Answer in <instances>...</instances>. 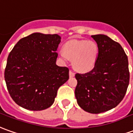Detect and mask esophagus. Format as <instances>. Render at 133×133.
Instances as JSON below:
<instances>
[{
  "mask_svg": "<svg viewBox=\"0 0 133 133\" xmlns=\"http://www.w3.org/2000/svg\"><path fill=\"white\" fill-rule=\"evenodd\" d=\"M69 76H70V77H74V76H75V73H74L73 70H70V72H69Z\"/></svg>",
  "mask_w": 133,
  "mask_h": 133,
  "instance_id": "34e87169",
  "label": "esophagus"
}]
</instances>
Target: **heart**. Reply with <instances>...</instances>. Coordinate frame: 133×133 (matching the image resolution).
Returning a JSON list of instances; mask_svg holds the SVG:
<instances>
[{"instance_id":"1","label":"heart","mask_w":133,"mask_h":133,"mask_svg":"<svg viewBox=\"0 0 133 133\" xmlns=\"http://www.w3.org/2000/svg\"><path fill=\"white\" fill-rule=\"evenodd\" d=\"M98 55V46L94 41L87 40L69 41L63 46V51L59 52L63 59H73V66L76 70L85 73L92 69Z\"/></svg>"}]
</instances>
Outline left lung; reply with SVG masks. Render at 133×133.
<instances>
[{"label":"left lung","instance_id":"obj_1","mask_svg":"<svg viewBox=\"0 0 133 133\" xmlns=\"http://www.w3.org/2000/svg\"><path fill=\"white\" fill-rule=\"evenodd\" d=\"M98 55L92 70L76 74L75 96L85 111L100 114L109 111L123 100L130 82L128 59L118 42L105 35H94Z\"/></svg>","mask_w":133,"mask_h":133}]
</instances>
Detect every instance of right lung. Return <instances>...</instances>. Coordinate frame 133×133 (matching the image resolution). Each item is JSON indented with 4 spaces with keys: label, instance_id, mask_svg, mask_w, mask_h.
Segmentation results:
<instances>
[{
    "label": "right lung",
    "instance_id": "add662e5",
    "mask_svg": "<svg viewBox=\"0 0 133 133\" xmlns=\"http://www.w3.org/2000/svg\"><path fill=\"white\" fill-rule=\"evenodd\" d=\"M61 37L35 32L17 42L7 58L4 78L18 105L41 111L53 104L57 92L69 78V69L56 65Z\"/></svg>",
    "mask_w": 133,
    "mask_h": 133
}]
</instances>
